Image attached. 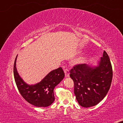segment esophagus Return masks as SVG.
Here are the masks:
<instances>
[{"label": "esophagus", "instance_id": "obj_1", "mask_svg": "<svg viewBox=\"0 0 123 123\" xmlns=\"http://www.w3.org/2000/svg\"><path fill=\"white\" fill-rule=\"evenodd\" d=\"M64 73H65V77H68L69 76V70L68 69H65L64 70Z\"/></svg>", "mask_w": 123, "mask_h": 123}]
</instances>
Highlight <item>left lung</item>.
I'll return each instance as SVG.
<instances>
[{
  "label": "left lung",
  "instance_id": "obj_1",
  "mask_svg": "<svg viewBox=\"0 0 123 123\" xmlns=\"http://www.w3.org/2000/svg\"><path fill=\"white\" fill-rule=\"evenodd\" d=\"M69 72L74 85L75 97L81 106L90 107L96 105L107 95L112 82V69L105 51L97 66L78 64Z\"/></svg>",
  "mask_w": 123,
  "mask_h": 123
}]
</instances>
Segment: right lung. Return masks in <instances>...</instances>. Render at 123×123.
<instances>
[{"instance_id":"right-lung-1","label":"right lung","mask_w":123,"mask_h":123,"mask_svg":"<svg viewBox=\"0 0 123 123\" xmlns=\"http://www.w3.org/2000/svg\"><path fill=\"white\" fill-rule=\"evenodd\" d=\"M17 55L14 63L13 73L15 82L19 93L25 100L37 107H47L55 100L54 89L65 76L62 67L50 72L41 82L34 85H28L18 74L16 68Z\"/></svg>"}]
</instances>
